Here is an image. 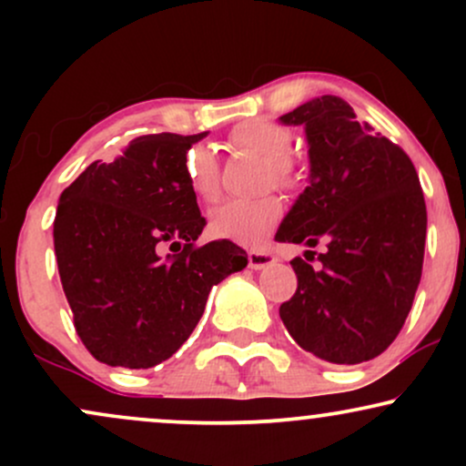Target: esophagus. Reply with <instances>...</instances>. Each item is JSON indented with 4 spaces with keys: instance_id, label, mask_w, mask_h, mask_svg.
Returning <instances> with one entry per match:
<instances>
[{
    "instance_id": "34e87169",
    "label": "esophagus",
    "mask_w": 466,
    "mask_h": 466,
    "mask_svg": "<svg viewBox=\"0 0 466 466\" xmlns=\"http://www.w3.org/2000/svg\"><path fill=\"white\" fill-rule=\"evenodd\" d=\"M249 258V267L251 269H265V267L274 265L276 263V256L271 251H249L248 254Z\"/></svg>"
}]
</instances>
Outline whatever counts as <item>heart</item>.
<instances>
[{
  "instance_id": "heart-1",
  "label": "heart",
  "mask_w": 466,
  "mask_h": 466,
  "mask_svg": "<svg viewBox=\"0 0 466 466\" xmlns=\"http://www.w3.org/2000/svg\"><path fill=\"white\" fill-rule=\"evenodd\" d=\"M228 144L263 159L267 179L280 188H298L304 175L300 164L289 155L291 151V131L287 127L267 120H248L234 127ZM184 177L197 199L212 203L221 195V175H218L217 155L208 147H192L184 159ZM282 217V203L278 197L267 195L258 199H232L210 212V234L217 238L232 240L245 248H256L269 237Z\"/></svg>"
}]
</instances>
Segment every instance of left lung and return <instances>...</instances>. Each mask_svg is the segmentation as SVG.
Returning a JSON list of instances; mask_svg holds the SVG:
<instances>
[{
  "label": "left lung",
  "instance_id": "left-lung-1",
  "mask_svg": "<svg viewBox=\"0 0 466 466\" xmlns=\"http://www.w3.org/2000/svg\"><path fill=\"white\" fill-rule=\"evenodd\" d=\"M302 125L309 186L282 218L280 243L324 242L313 267L291 260L298 289L280 304L289 335L330 363L381 355L403 329L425 254L427 208L414 164L400 147L357 122L337 96H319L280 116Z\"/></svg>",
  "mask_w": 466,
  "mask_h": 466
}]
</instances>
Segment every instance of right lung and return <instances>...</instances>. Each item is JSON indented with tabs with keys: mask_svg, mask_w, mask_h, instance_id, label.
Listing matches in <instances>:
<instances>
[{
	"mask_svg": "<svg viewBox=\"0 0 466 466\" xmlns=\"http://www.w3.org/2000/svg\"><path fill=\"white\" fill-rule=\"evenodd\" d=\"M208 133L136 137L114 162L89 164L61 192L55 254L80 341L131 370L173 357L210 289L248 267L232 240L195 245L206 228L184 159Z\"/></svg>",
	"mask_w": 466,
	"mask_h": 466,
	"instance_id": "1",
	"label": "right lung"
}]
</instances>
